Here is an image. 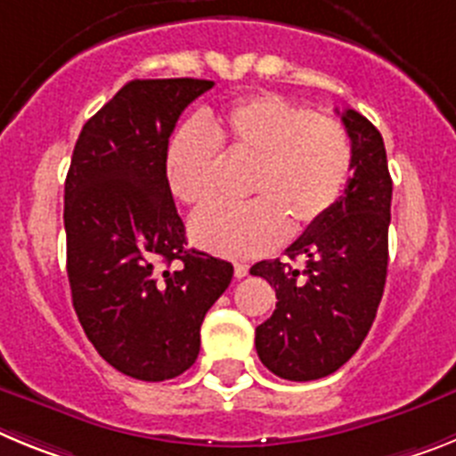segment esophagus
Masks as SVG:
<instances>
[{
	"instance_id": "obj_1",
	"label": "esophagus",
	"mask_w": 456,
	"mask_h": 456,
	"mask_svg": "<svg viewBox=\"0 0 456 456\" xmlns=\"http://www.w3.org/2000/svg\"><path fill=\"white\" fill-rule=\"evenodd\" d=\"M244 276H248V265L235 263V278H244Z\"/></svg>"
}]
</instances>
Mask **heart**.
Masks as SVG:
<instances>
[{"label":"heart","instance_id":"heart-1","mask_svg":"<svg viewBox=\"0 0 456 456\" xmlns=\"http://www.w3.org/2000/svg\"><path fill=\"white\" fill-rule=\"evenodd\" d=\"M219 146L231 159L251 162L244 189L253 200L200 209L189 232L199 247L235 260L267 256L288 228L304 232L320 224L352 175V139L340 120L310 114L276 93H256L173 132L164 173L175 199L187 205L215 199Z\"/></svg>","mask_w":456,"mask_h":456}]
</instances>
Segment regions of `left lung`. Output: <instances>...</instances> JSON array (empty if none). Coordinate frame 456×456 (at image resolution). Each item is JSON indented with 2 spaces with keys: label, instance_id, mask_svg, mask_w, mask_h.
<instances>
[{
  "label": "left lung",
  "instance_id": "left-lung-1",
  "mask_svg": "<svg viewBox=\"0 0 456 456\" xmlns=\"http://www.w3.org/2000/svg\"><path fill=\"white\" fill-rule=\"evenodd\" d=\"M354 164L336 208L288 248L305 269L281 260L251 267L276 289V310L256 329L257 356L276 377L313 381L356 354L377 317L388 269L393 180L384 139L365 116L345 109Z\"/></svg>",
  "mask_w": 456,
  "mask_h": 456
}]
</instances>
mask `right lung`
Returning a JSON list of instances; mask_svg holds the SVG:
<instances>
[{"instance_id":"obj_1","label":"right lung","mask_w":456,"mask_h":456,"mask_svg":"<svg viewBox=\"0 0 456 456\" xmlns=\"http://www.w3.org/2000/svg\"><path fill=\"white\" fill-rule=\"evenodd\" d=\"M209 79L127 82L82 127L66 178L68 281L84 333L111 368L164 381L199 356L200 324L232 265L187 248L164 173L168 136Z\"/></svg>"}]
</instances>
